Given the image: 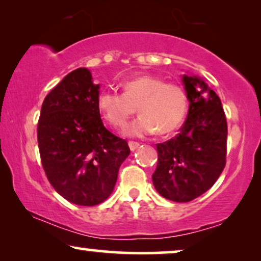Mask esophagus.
Instances as JSON below:
<instances>
[{"label":"esophagus","instance_id":"esophagus-1","mask_svg":"<svg viewBox=\"0 0 261 261\" xmlns=\"http://www.w3.org/2000/svg\"><path fill=\"white\" fill-rule=\"evenodd\" d=\"M128 146H129L130 151H135V149H137L139 146H140V144H139V142H137V141H129V142H128Z\"/></svg>","mask_w":261,"mask_h":261}]
</instances>
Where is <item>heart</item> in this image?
Wrapping results in <instances>:
<instances>
[{
	"label": "heart",
	"mask_w": 261,
	"mask_h": 261,
	"mask_svg": "<svg viewBox=\"0 0 261 261\" xmlns=\"http://www.w3.org/2000/svg\"><path fill=\"white\" fill-rule=\"evenodd\" d=\"M123 92L102 90L97 96L99 115L109 126L121 129L137 110L141 114L127 128V134L142 137L158 130L169 134L178 129L188 112V95L177 83L140 74L121 83Z\"/></svg>",
	"instance_id": "heart-1"
}]
</instances>
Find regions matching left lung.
Returning <instances> with one entry per match:
<instances>
[{"instance_id": "8db88e82", "label": "left lung", "mask_w": 261, "mask_h": 261, "mask_svg": "<svg viewBox=\"0 0 261 261\" xmlns=\"http://www.w3.org/2000/svg\"><path fill=\"white\" fill-rule=\"evenodd\" d=\"M190 106L176 137L156 144L153 185L163 197L190 202L215 184L226 166L227 120L215 91L196 76H184Z\"/></svg>"}]
</instances>
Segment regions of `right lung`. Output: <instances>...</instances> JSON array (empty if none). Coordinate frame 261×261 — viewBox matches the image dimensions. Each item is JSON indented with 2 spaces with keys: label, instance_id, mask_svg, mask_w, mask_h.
I'll return each instance as SVG.
<instances>
[{
  "label": "right lung",
  "instance_id": "add662e5",
  "mask_svg": "<svg viewBox=\"0 0 261 261\" xmlns=\"http://www.w3.org/2000/svg\"><path fill=\"white\" fill-rule=\"evenodd\" d=\"M85 67L72 71L46 96L38 122L45 174L55 190L78 205H97L115 187L127 141L103 124L97 109L99 85Z\"/></svg>",
  "mask_w": 261,
  "mask_h": 261
}]
</instances>
